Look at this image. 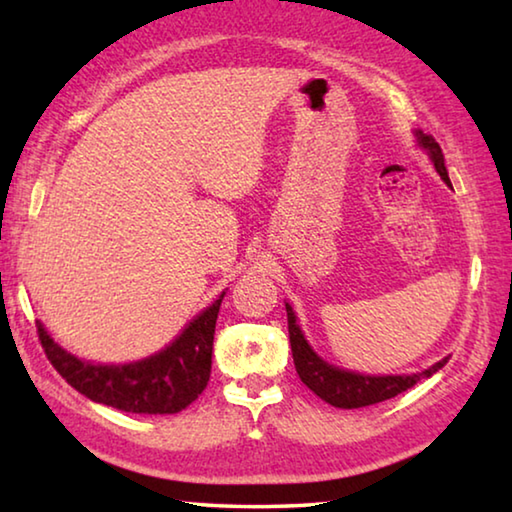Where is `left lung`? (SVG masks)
<instances>
[{
	"label": "left lung",
	"instance_id": "1",
	"mask_svg": "<svg viewBox=\"0 0 512 512\" xmlns=\"http://www.w3.org/2000/svg\"><path fill=\"white\" fill-rule=\"evenodd\" d=\"M415 144L429 155L433 169L438 171V176L443 178L447 187H452V180L447 176L445 167V155L440 151L438 142L431 135L422 133L420 128L413 131ZM287 305V318H289V341L293 352V363L296 370L309 391H314L320 400L336 406V409H361V406H370L391 397L409 391L422 377H431L433 372H438L449 361V357L440 359L429 366L427 370L411 372V375H366V372L357 370H345L341 366L325 361L320 354L311 348L309 341L302 334V327L298 325V316L289 302Z\"/></svg>",
	"mask_w": 512,
	"mask_h": 512
}]
</instances>
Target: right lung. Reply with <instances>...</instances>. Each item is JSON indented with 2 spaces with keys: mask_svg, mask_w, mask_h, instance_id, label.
I'll use <instances>...</instances> for the list:
<instances>
[{
  "mask_svg": "<svg viewBox=\"0 0 512 512\" xmlns=\"http://www.w3.org/2000/svg\"><path fill=\"white\" fill-rule=\"evenodd\" d=\"M223 296L225 291L169 345L137 361H85L58 345L38 320L40 343L60 377L92 402L126 413L171 415L187 409L210 381L214 327Z\"/></svg>",
  "mask_w": 512,
  "mask_h": 512,
  "instance_id": "right-lung-1",
  "label": "right lung"
}]
</instances>
